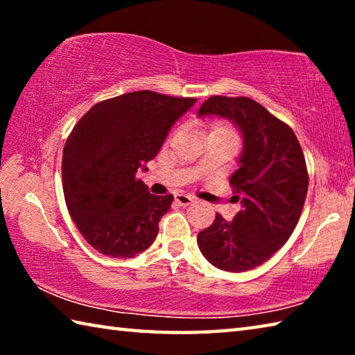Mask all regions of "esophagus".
Returning <instances> with one entry per match:
<instances>
[{"label":"esophagus","instance_id":"esophagus-1","mask_svg":"<svg viewBox=\"0 0 355 355\" xmlns=\"http://www.w3.org/2000/svg\"><path fill=\"white\" fill-rule=\"evenodd\" d=\"M194 202H196V199H194V197H191V196H184V194L175 196V203L178 207H189Z\"/></svg>","mask_w":355,"mask_h":355}]
</instances>
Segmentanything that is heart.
<instances>
[{
	"label": "heart",
	"mask_w": 355,
	"mask_h": 355,
	"mask_svg": "<svg viewBox=\"0 0 355 355\" xmlns=\"http://www.w3.org/2000/svg\"><path fill=\"white\" fill-rule=\"evenodd\" d=\"M211 133H227V135L235 136V133H233L232 128L227 127L225 123H214L213 128H211Z\"/></svg>",
	"instance_id": "heart-1"
}]
</instances>
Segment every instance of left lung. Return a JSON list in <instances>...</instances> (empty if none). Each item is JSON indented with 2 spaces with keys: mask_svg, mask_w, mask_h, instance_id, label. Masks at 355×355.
Segmentation results:
<instances>
[{
  "mask_svg": "<svg viewBox=\"0 0 355 355\" xmlns=\"http://www.w3.org/2000/svg\"><path fill=\"white\" fill-rule=\"evenodd\" d=\"M199 116L232 120L244 147L230 177L241 211L230 222L216 214L213 224L197 235V244L222 271H249L269 260L297 225L309 189L302 148L285 122L249 97L213 95Z\"/></svg>",
  "mask_w": 355,
  "mask_h": 355,
  "instance_id": "8db88e82",
  "label": "left lung"
}]
</instances>
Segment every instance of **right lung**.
Here are the masks:
<instances>
[{
  "label": "right lung",
  "mask_w": 355,
  "mask_h": 355,
  "mask_svg": "<svg viewBox=\"0 0 355 355\" xmlns=\"http://www.w3.org/2000/svg\"><path fill=\"white\" fill-rule=\"evenodd\" d=\"M196 98L137 91L94 105L64 146L62 189L84 239L100 254L131 258L148 249L173 196H153L139 169L159 152Z\"/></svg>",
  "instance_id": "add662e5"
}]
</instances>
